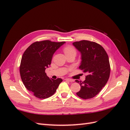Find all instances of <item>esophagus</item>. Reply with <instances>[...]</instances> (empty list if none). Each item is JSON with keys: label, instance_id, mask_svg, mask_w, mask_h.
<instances>
[{"label": "esophagus", "instance_id": "obj_1", "mask_svg": "<svg viewBox=\"0 0 130 130\" xmlns=\"http://www.w3.org/2000/svg\"><path fill=\"white\" fill-rule=\"evenodd\" d=\"M65 80L66 81H68V82H73L74 80L73 79H68V78H66L65 79Z\"/></svg>", "mask_w": 130, "mask_h": 130}]
</instances>
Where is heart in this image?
<instances>
[{
  "label": "heart",
  "instance_id": "obj_1",
  "mask_svg": "<svg viewBox=\"0 0 130 130\" xmlns=\"http://www.w3.org/2000/svg\"><path fill=\"white\" fill-rule=\"evenodd\" d=\"M63 52L65 55H69V54H74L76 55V50L74 47L71 46H67L63 48Z\"/></svg>",
  "mask_w": 130,
  "mask_h": 130
}]
</instances>
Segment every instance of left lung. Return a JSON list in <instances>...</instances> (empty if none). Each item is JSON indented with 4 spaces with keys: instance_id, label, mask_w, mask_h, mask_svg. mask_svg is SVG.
Masks as SVG:
<instances>
[{
    "instance_id": "1",
    "label": "left lung",
    "mask_w": 130,
    "mask_h": 130,
    "mask_svg": "<svg viewBox=\"0 0 130 130\" xmlns=\"http://www.w3.org/2000/svg\"><path fill=\"white\" fill-rule=\"evenodd\" d=\"M73 45L81 54L79 69L88 74L83 82L75 80L81 87L76 94L82 99L92 98L100 92L109 79L111 69L108 56L103 47L94 42L83 40Z\"/></svg>"
}]
</instances>
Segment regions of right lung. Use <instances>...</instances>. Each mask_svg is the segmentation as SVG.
<instances>
[{
    "instance_id": "add662e5",
    "label": "right lung",
    "mask_w": 130,
    "mask_h": 130,
    "mask_svg": "<svg viewBox=\"0 0 130 130\" xmlns=\"http://www.w3.org/2000/svg\"><path fill=\"white\" fill-rule=\"evenodd\" d=\"M65 42L45 40L31 44L24 51L20 65V75L24 86L38 98L52 95L62 80H55L46 75L45 70L51 65L53 55Z\"/></svg>"
}]
</instances>
